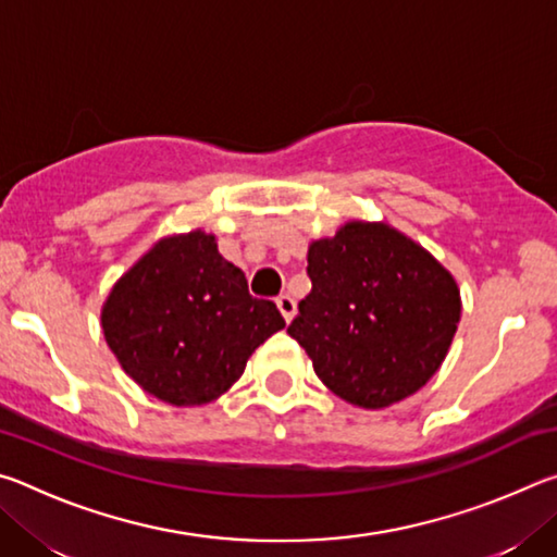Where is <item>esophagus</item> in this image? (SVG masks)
<instances>
[{
  "label": "esophagus",
  "instance_id": "obj_1",
  "mask_svg": "<svg viewBox=\"0 0 557 557\" xmlns=\"http://www.w3.org/2000/svg\"><path fill=\"white\" fill-rule=\"evenodd\" d=\"M275 301H277V309H280V314L285 317V322H292V317H295V312H297V305H295V299H292L289 295H280Z\"/></svg>",
  "mask_w": 557,
  "mask_h": 557
}]
</instances>
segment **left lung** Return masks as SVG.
<instances>
[{"mask_svg": "<svg viewBox=\"0 0 557 557\" xmlns=\"http://www.w3.org/2000/svg\"><path fill=\"white\" fill-rule=\"evenodd\" d=\"M312 292L289 324L338 398L381 410L418 393L447 358L461 319L457 280L383 221H346L309 243Z\"/></svg>", "mask_w": 557, "mask_h": 557, "instance_id": "8db88e82", "label": "left lung"}]
</instances>
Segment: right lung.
<instances>
[{
    "label": "right lung",
    "mask_w": 557,
    "mask_h": 557,
    "mask_svg": "<svg viewBox=\"0 0 557 557\" xmlns=\"http://www.w3.org/2000/svg\"><path fill=\"white\" fill-rule=\"evenodd\" d=\"M110 351L145 393L176 408L206 405L240 379L285 319L256 299L243 270L201 228L157 240L102 301Z\"/></svg>",
    "instance_id": "1"
}]
</instances>
